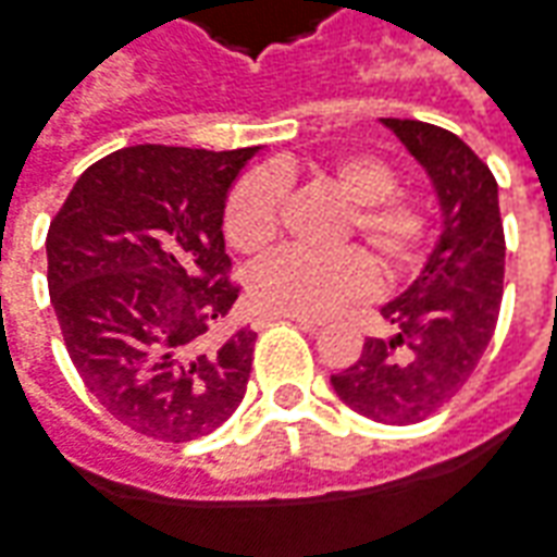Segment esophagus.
<instances>
[{
	"mask_svg": "<svg viewBox=\"0 0 557 557\" xmlns=\"http://www.w3.org/2000/svg\"><path fill=\"white\" fill-rule=\"evenodd\" d=\"M277 319H286V322H295L298 329H305V332H317L319 322H313V319L307 317H262L259 319V325H265V322H277Z\"/></svg>",
	"mask_w": 557,
	"mask_h": 557,
	"instance_id": "34e87169",
	"label": "esophagus"
}]
</instances>
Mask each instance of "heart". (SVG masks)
<instances>
[{
    "mask_svg": "<svg viewBox=\"0 0 557 557\" xmlns=\"http://www.w3.org/2000/svg\"><path fill=\"white\" fill-rule=\"evenodd\" d=\"M334 189L352 205L346 235L356 232L383 274L413 265L428 238L425 208L395 193L392 165L368 153L341 157L329 169ZM280 174H250L225 205V238L240 252H262L280 225ZM373 289V268L359 250H280L250 274V301L271 317L322 319Z\"/></svg>",
    "mask_w": 557,
    "mask_h": 557,
    "instance_id": "1",
    "label": "heart"
}]
</instances>
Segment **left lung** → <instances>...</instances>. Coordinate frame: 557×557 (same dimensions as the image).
Wrapping results in <instances>:
<instances>
[{
  "label": "left lung",
  "instance_id": "left-lung-1",
  "mask_svg": "<svg viewBox=\"0 0 557 557\" xmlns=\"http://www.w3.org/2000/svg\"><path fill=\"white\" fill-rule=\"evenodd\" d=\"M431 181L441 235L416 280L380 307L392 337H368L361 356L334 373L349 410L383 425L437 413L476 371L495 334L504 295V225L495 174L453 132L419 120H380Z\"/></svg>",
  "mask_w": 557,
  "mask_h": 557
}]
</instances>
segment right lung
Instances as JSON below:
<instances>
[{
	"label": "right lung",
	"mask_w": 557,
	"mask_h": 557,
	"mask_svg": "<svg viewBox=\"0 0 557 557\" xmlns=\"http://www.w3.org/2000/svg\"><path fill=\"white\" fill-rule=\"evenodd\" d=\"M259 147L138 144L77 177L48 232V289L89 395L153 441L211 434L247 392L256 332L213 344L238 301L225 201Z\"/></svg>",
	"instance_id": "add662e5"
}]
</instances>
